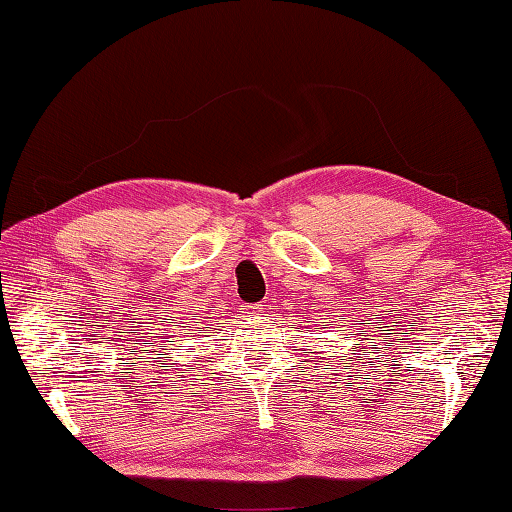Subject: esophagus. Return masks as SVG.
<instances>
[{"instance_id":"obj_1","label":"esophagus","mask_w":512,"mask_h":512,"mask_svg":"<svg viewBox=\"0 0 512 512\" xmlns=\"http://www.w3.org/2000/svg\"><path fill=\"white\" fill-rule=\"evenodd\" d=\"M242 310H244L246 314H259V312L264 310V306H262V303H248V306H244Z\"/></svg>"}]
</instances>
